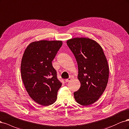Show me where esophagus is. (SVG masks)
<instances>
[{"label":"esophagus","instance_id":"esophagus-1","mask_svg":"<svg viewBox=\"0 0 129 129\" xmlns=\"http://www.w3.org/2000/svg\"><path fill=\"white\" fill-rule=\"evenodd\" d=\"M72 79L71 78H68V79H66L65 80V81H66V82H69L70 81H71Z\"/></svg>","mask_w":129,"mask_h":129}]
</instances>
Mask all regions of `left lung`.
<instances>
[{"label":"left lung","mask_w":129,"mask_h":129,"mask_svg":"<svg viewBox=\"0 0 129 129\" xmlns=\"http://www.w3.org/2000/svg\"><path fill=\"white\" fill-rule=\"evenodd\" d=\"M76 59L78 79L81 86L74 93L77 102L84 106L96 102L105 91L109 78V66L101 45L85 37L66 41Z\"/></svg>","instance_id":"8db88e82"}]
</instances>
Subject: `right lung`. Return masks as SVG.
Listing matches in <instances>:
<instances>
[{
  "label": "right lung",
  "mask_w": 129,
  "mask_h": 129,
  "mask_svg": "<svg viewBox=\"0 0 129 129\" xmlns=\"http://www.w3.org/2000/svg\"><path fill=\"white\" fill-rule=\"evenodd\" d=\"M61 41L41 40L29 44L21 63V74L27 92L35 102L48 106L56 101L61 83L52 61L61 47Z\"/></svg>",
  "instance_id": "right-lung-1"
}]
</instances>
